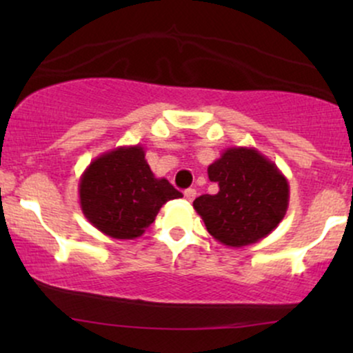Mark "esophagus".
I'll use <instances>...</instances> for the list:
<instances>
[{
    "label": "esophagus",
    "instance_id": "obj_1",
    "mask_svg": "<svg viewBox=\"0 0 353 353\" xmlns=\"http://www.w3.org/2000/svg\"><path fill=\"white\" fill-rule=\"evenodd\" d=\"M196 196H197L196 189L190 188V189H185V190H184V197H185V199H188V201H194V199H196Z\"/></svg>",
    "mask_w": 353,
    "mask_h": 353
}]
</instances>
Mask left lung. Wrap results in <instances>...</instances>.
Segmentation results:
<instances>
[{
    "instance_id": "8db88e82",
    "label": "left lung",
    "mask_w": 353,
    "mask_h": 353,
    "mask_svg": "<svg viewBox=\"0 0 353 353\" xmlns=\"http://www.w3.org/2000/svg\"><path fill=\"white\" fill-rule=\"evenodd\" d=\"M219 190L192 202L216 241L228 247L255 244L281 224L289 208V181L255 148H228L208 168Z\"/></svg>"
}]
</instances>
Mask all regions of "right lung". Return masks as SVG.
Returning a JSON list of instances; mask_svg holds the SVG:
<instances>
[{
  "instance_id": "add662e5",
  "label": "right lung",
  "mask_w": 353,
  "mask_h": 353,
  "mask_svg": "<svg viewBox=\"0 0 353 353\" xmlns=\"http://www.w3.org/2000/svg\"><path fill=\"white\" fill-rule=\"evenodd\" d=\"M179 197L168 179L154 176L141 144L101 154L79 179L84 217L112 239L141 237L165 202Z\"/></svg>"
}]
</instances>
